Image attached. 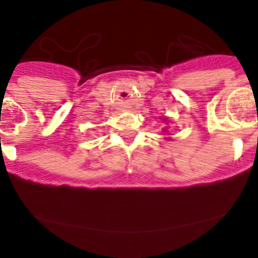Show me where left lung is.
Returning a JSON list of instances; mask_svg holds the SVG:
<instances>
[{
    "label": "left lung",
    "mask_w": 258,
    "mask_h": 258,
    "mask_svg": "<svg viewBox=\"0 0 258 258\" xmlns=\"http://www.w3.org/2000/svg\"><path fill=\"white\" fill-rule=\"evenodd\" d=\"M164 121L166 122V124H167V122H169V120H167L166 117H164ZM164 133H165V134H169V133H167V131H166V127H165V129H164ZM165 139H167V141H170L169 137H166V138H165Z\"/></svg>",
    "instance_id": "1"
}]
</instances>
